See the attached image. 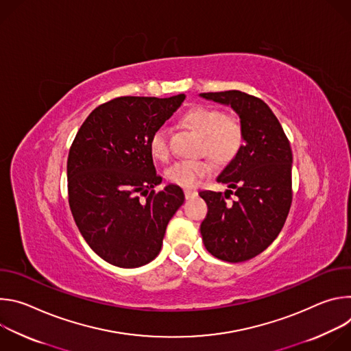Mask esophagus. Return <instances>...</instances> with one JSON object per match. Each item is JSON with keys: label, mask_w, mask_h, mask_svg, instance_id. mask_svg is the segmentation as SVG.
Instances as JSON below:
<instances>
[{"label": "esophagus", "mask_w": 351, "mask_h": 351, "mask_svg": "<svg viewBox=\"0 0 351 351\" xmlns=\"http://www.w3.org/2000/svg\"><path fill=\"white\" fill-rule=\"evenodd\" d=\"M197 195V191L195 190H191V189H184V197H186V199H189V198H193V197H195Z\"/></svg>", "instance_id": "obj_1"}]
</instances>
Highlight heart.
I'll return each instance as SVG.
<instances>
[{
  "label": "heart",
  "instance_id": "b5f03b06",
  "mask_svg": "<svg viewBox=\"0 0 351 351\" xmlns=\"http://www.w3.org/2000/svg\"><path fill=\"white\" fill-rule=\"evenodd\" d=\"M182 123L198 134L202 141L198 144V154L208 156L215 164L223 165L230 162L244 143V130L241 122L226 115L218 108L195 106L182 115ZM148 148L153 158L165 162L171 156L168 130L161 126L153 132L148 140ZM211 172V164L206 158L183 160L172 164L165 178L180 187H195L199 179Z\"/></svg>",
  "mask_w": 351,
  "mask_h": 351
}]
</instances>
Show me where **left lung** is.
Returning a JSON list of instances; mask_svg holds the SVG:
<instances>
[{
	"mask_svg": "<svg viewBox=\"0 0 351 351\" xmlns=\"http://www.w3.org/2000/svg\"><path fill=\"white\" fill-rule=\"evenodd\" d=\"M230 106L240 118L244 144L217 178L230 190H203L208 213L199 226L208 253L241 263L263 253L278 237L291 206V148L271 108L261 98L239 90L202 93ZM230 193L237 198L226 199Z\"/></svg>",
	"mask_w": 351,
	"mask_h": 351,
	"instance_id": "1",
	"label": "left lung"
}]
</instances>
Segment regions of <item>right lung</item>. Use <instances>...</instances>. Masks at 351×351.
<instances>
[{"instance_id": "right-lung-1", "label": "right lung", "mask_w": 351, "mask_h": 351, "mask_svg": "<svg viewBox=\"0 0 351 351\" xmlns=\"http://www.w3.org/2000/svg\"><path fill=\"white\" fill-rule=\"evenodd\" d=\"M184 98H114L87 117L71 145L66 171L73 219L93 252L115 267L153 261L169 219L184 202L176 184L154 190L162 178L148 148L149 136Z\"/></svg>"}]
</instances>
